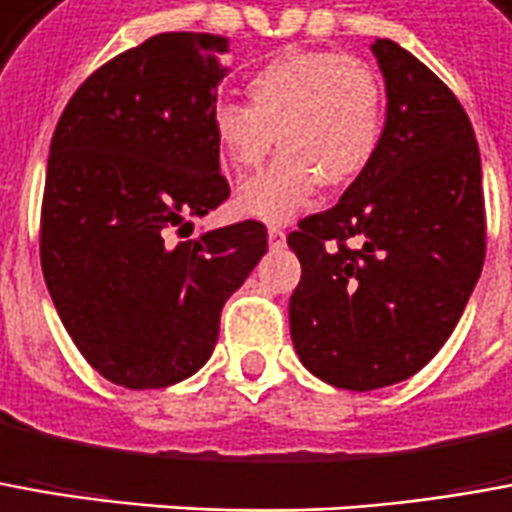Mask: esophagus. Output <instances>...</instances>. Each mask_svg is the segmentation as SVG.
Wrapping results in <instances>:
<instances>
[{"mask_svg":"<svg viewBox=\"0 0 512 512\" xmlns=\"http://www.w3.org/2000/svg\"><path fill=\"white\" fill-rule=\"evenodd\" d=\"M268 244L274 246V249L285 244V232H282L280 227H271V230H268Z\"/></svg>","mask_w":512,"mask_h":512,"instance_id":"esophagus-1","label":"esophagus"}]
</instances>
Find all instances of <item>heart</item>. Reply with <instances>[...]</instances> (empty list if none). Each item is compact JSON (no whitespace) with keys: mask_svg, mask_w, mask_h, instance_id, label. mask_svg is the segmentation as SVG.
I'll return each mask as SVG.
<instances>
[{"mask_svg":"<svg viewBox=\"0 0 512 512\" xmlns=\"http://www.w3.org/2000/svg\"><path fill=\"white\" fill-rule=\"evenodd\" d=\"M249 107L219 102L210 132L221 166L246 174L271 152L280 157L241 182L235 210L246 219L288 224L321 191L355 182L377 157L385 88L363 60L335 52H291L246 82Z\"/></svg>","mask_w":512,"mask_h":512,"instance_id":"b5f03b06","label":"heart"}]
</instances>
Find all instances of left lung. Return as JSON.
Here are the masks:
<instances>
[{
    "label": "left lung",
    "instance_id": "left-lung-1",
    "mask_svg": "<svg viewBox=\"0 0 512 512\" xmlns=\"http://www.w3.org/2000/svg\"><path fill=\"white\" fill-rule=\"evenodd\" d=\"M385 127L338 205L288 235L302 280L291 341L302 366L346 391L413 377L466 310L485 260L480 146L457 96L418 57L377 38Z\"/></svg>",
    "mask_w": 512,
    "mask_h": 512
}]
</instances>
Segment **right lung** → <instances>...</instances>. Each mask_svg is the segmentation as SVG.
I'll return each instance as SVG.
<instances>
[{"label":"right lung","instance_id":"right-lung-1","mask_svg":"<svg viewBox=\"0 0 512 512\" xmlns=\"http://www.w3.org/2000/svg\"><path fill=\"white\" fill-rule=\"evenodd\" d=\"M227 52L207 32L121 52L77 88L49 146L46 288L82 357L121 388H166L205 366L221 307L268 249L260 221L171 241L230 196L210 132Z\"/></svg>","mask_w":512,"mask_h":512}]
</instances>
